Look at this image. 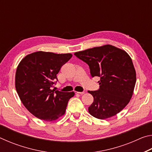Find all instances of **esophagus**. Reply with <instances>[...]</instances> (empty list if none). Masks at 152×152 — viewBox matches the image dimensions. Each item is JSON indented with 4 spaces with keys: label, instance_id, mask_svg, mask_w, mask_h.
<instances>
[{
    "label": "esophagus",
    "instance_id": "1",
    "mask_svg": "<svg viewBox=\"0 0 152 152\" xmlns=\"http://www.w3.org/2000/svg\"><path fill=\"white\" fill-rule=\"evenodd\" d=\"M76 94H83L85 93V92H76Z\"/></svg>",
    "mask_w": 152,
    "mask_h": 152
}]
</instances>
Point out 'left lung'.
<instances>
[{
    "instance_id": "obj_1",
    "label": "left lung",
    "mask_w": 152,
    "mask_h": 152,
    "mask_svg": "<svg viewBox=\"0 0 152 152\" xmlns=\"http://www.w3.org/2000/svg\"><path fill=\"white\" fill-rule=\"evenodd\" d=\"M89 66L92 77L101 78L99 90L88 91L94 98L88 107L92 116L106 119L115 116L129 102L134 91L136 72L129 55L111 45L74 53Z\"/></svg>"
}]
</instances>
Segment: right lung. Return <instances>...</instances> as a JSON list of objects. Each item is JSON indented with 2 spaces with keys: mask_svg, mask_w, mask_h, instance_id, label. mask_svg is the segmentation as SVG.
Here are the masks:
<instances>
[{
  "mask_svg": "<svg viewBox=\"0 0 152 152\" xmlns=\"http://www.w3.org/2000/svg\"><path fill=\"white\" fill-rule=\"evenodd\" d=\"M71 53L36 51L23 58L15 74V88L25 108L38 119L53 121L65 114L74 92L51 90L61 67Z\"/></svg>",
  "mask_w": 152,
  "mask_h": 152,
  "instance_id": "obj_1",
  "label": "right lung"
}]
</instances>
